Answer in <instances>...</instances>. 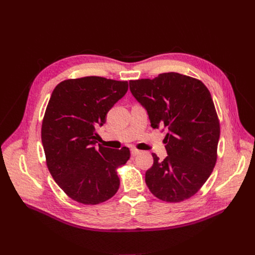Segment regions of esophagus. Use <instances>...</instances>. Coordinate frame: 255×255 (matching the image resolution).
<instances>
[{"mask_svg":"<svg viewBox=\"0 0 255 255\" xmlns=\"http://www.w3.org/2000/svg\"><path fill=\"white\" fill-rule=\"evenodd\" d=\"M141 152L139 151V150H137V149H132L130 150V154H132V156H137V155H139Z\"/></svg>","mask_w":255,"mask_h":255,"instance_id":"esophagus-1","label":"esophagus"}]
</instances>
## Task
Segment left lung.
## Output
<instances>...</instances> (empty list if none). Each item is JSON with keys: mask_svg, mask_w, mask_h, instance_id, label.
I'll return each instance as SVG.
<instances>
[{"mask_svg": "<svg viewBox=\"0 0 255 255\" xmlns=\"http://www.w3.org/2000/svg\"><path fill=\"white\" fill-rule=\"evenodd\" d=\"M129 90L148 113L153 128L168 130V156L152 153L145 184L156 198L181 202L199 191L217 160L220 125L210 91L199 80L175 72L129 81Z\"/></svg>", "mask_w": 255, "mask_h": 255, "instance_id": "left-lung-1", "label": "left lung"}]
</instances>
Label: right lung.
I'll list each match as a JSON object with an SVG mask.
<instances>
[{
    "instance_id": "obj_1",
    "label": "right lung",
    "mask_w": 255,
    "mask_h": 255,
    "mask_svg": "<svg viewBox=\"0 0 255 255\" xmlns=\"http://www.w3.org/2000/svg\"><path fill=\"white\" fill-rule=\"evenodd\" d=\"M128 88L127 81L86 76L61 82L52 92L41 128L45 159L54 181L76 202L102 203L119 189L117 168L129 150L97 144L96 128Z\"/></svg>"
}]
</instances>
